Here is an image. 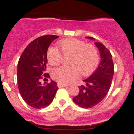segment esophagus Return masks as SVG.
<instances>
[{"label": "esophagus", "instance_id": "1", "mask_svg": "<svg viewBox=\"0 0 134 134\" xmlns=\"http://www.w3.org/2000/svg\"><path fill=\"white\" fill-rule=\"evenodd\" d=\"M58 86L59 88H62V87H66L67 86V85L64 83H62V82H58Z\"/></svg>", "mask_w": 134, "mask_h": 134}]
</instances>
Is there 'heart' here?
<instances>
[{
	"label": "heart",
	"instance_id": "1",
	"mask_svg": "<svg viewBox=\"0 0 134 134\" xmlns=\"http://www.w3.org/2000/svg\"><path fill=\"white\" fill-rule=\"evenodd\" d=\"M62 53L51 47L48 52V60L52 66H58L64 55H70L69 66H60L52 72V77L62 83H69L80 75L88 76L96 69L99 63V54L93 45L86 44L76 39H66L60 42Z\"/></svg>",
	"mask_w": 134,
	"mask_h": 134
}]
</instances>
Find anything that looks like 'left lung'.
<instances>
[{
    "label": "left lung",
    "mask_w": 134,
    "mask_h": 134,
    "mask_svg": "<svg viewBox=\"0 0 134 134\" xmlns=\"http://www.w3.org/2000/svg\"><path fill=\"white\" fill-rule=\"evenodd\" d=\"M86 38L94 40L92 37ZM94 44L100 52L99 67L89 78L83 80L85 85L79 86V94L72 99L74 103L85 109L94 107L105 98L111 87L114 73V65L109 50L100 42Z\"/></svg>",
    "instance_id": "obj_1"
}]
</instances>
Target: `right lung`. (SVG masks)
<instances>
[{"instance_id":"1","label":"right lung","mask_w":134,"mask_h":134,"mask_svg":"<svg viewBox=\"0 0 134 134\" xmlns=\"http://www.w3.org/2000/svg\"><path fill=\"white\" fill-rule=\"evenodd\" d=\"M57 35L41 36L32 41L21 54L17 65V85L21 95L27 105L35 109L46 107L52 102L58 89L54 80L43 85L41 79L49 78L46 73L47 52Z\"/></svg>"}]
</instances>
